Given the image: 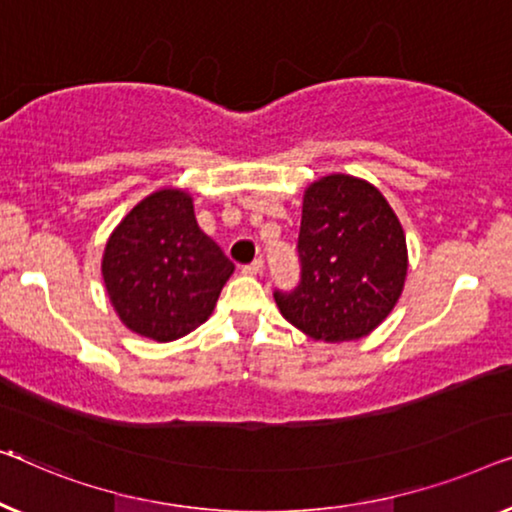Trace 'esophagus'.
Here are the masks:
<instances>
[{
	"label": "esophagus",
	"mask_w": 512,
	"mask_h": 512,
	"mask_svg": "<svg viewBox=\"0 0 512 512\" xmlns=\"http://www.w3.org/2000/svg\"><path fill=\"white\" fill-rule=\"evenodd\" d=\"M262 269H264V259L262 257H257L255 262L241 266V271L246 273V276H259V273H262Z\"/></svg>",
	"instance_id": "34e87169"
}]
</instances>
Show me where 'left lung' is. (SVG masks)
<instances>
[{
	"label": "left lung",
	"instance_id": "left-lung-1",
	"mask_svg": "<svg viewBox=\"0 0 512 512\" xmlns=\"http://www.w3.org/2000/svg\"><path fill=\"white\" fill-rule=\"evenodd\" d=\"M297 250L299 285L273 299L315 341L369 336L401 297L406 234L378 187L362 178L331 174L306 187Z\"/></svg>",
	"mask_w": 512,
	"mask_h": 512
}]
</instances>
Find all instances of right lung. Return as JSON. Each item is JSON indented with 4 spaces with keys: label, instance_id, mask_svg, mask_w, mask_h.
Here are the masks:
<instances>
[{
    "label": "right lung",
    "instance_id": "obj_1",
    "mask_svg": "<svg viewBox=\"0 0 512 512\" xmlns=\"http://www.w3.org/2000/svg\"><path fill=\"white\" fill-rule=\"evenodd\" d=\"M234 264L194 218L192 197L164 187L129 211L106 241L102 276L122 325L176 341L213 313Z\"/></svg>",
    "mask_w": 512,
    "mask_h": 512
}]
</instances>
